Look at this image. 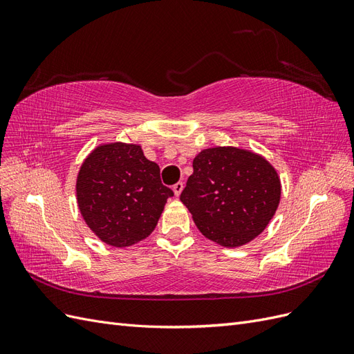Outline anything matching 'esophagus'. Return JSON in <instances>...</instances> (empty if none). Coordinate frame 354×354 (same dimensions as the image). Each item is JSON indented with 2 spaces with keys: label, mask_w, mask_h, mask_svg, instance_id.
<instances>
[{
  "label": "esophagus",
  "mask_w": 354,
  "mask_h": 354,
  "mask_svg": "<svg viewBox=\"0 0 354 354\" xmlns=\"http://www.w3.org/2000/svg\"><path fill=\"white\" fill-rule=\"evenodd\" d=\"M183 187H185V185L181 183V181H178V183H176L174 186H173V190H174V195L178 198L180 195H181V192H183Z\"/></svg>",
  "instance_id": "1"
}]
</instances>
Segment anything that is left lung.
<instances>
[{"label": "left lung", "mask_w": 354, "mask_h": 354, "mask_svg": "<svg viewBox=\"0 0 354 354\" xmlns=\"http://www.w3.org/2000/svg\"><path fill=\"white\" fill-rule=\"evenodd\" d=\"M281 178L260 153L234 146L201 151L180 201L207 239L239 248L264 232L279 207Z\"/></svg>", "instance_id": "8db88e82"}]
</instances>
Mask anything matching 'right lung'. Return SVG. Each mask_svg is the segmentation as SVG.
Segmentation results:
<instances>
[{"instance_id":"obj_1","label":"right lung","mask_w":354,"mask_h":354,"mask_svg":"<svg viewBox=\"0 0 354 354\" xmlns=\"http://www.w3.org/2000/svg\"><path fill=\"white\" fill-rule=\"evenodd\" d=\"M75 190L85 224L115 248L146 239L174 195L160 183L159 167L142 146L124 142L95 146L82 160Z\"/></svg>"}]
</instances>
